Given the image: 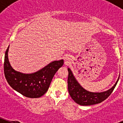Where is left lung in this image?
Masks as SVG:
<instances>
[{
    "label": "left lung",
    "mask_w": 123,
    "mask_h": 123,
    "mask_svg": "<svg viewBox=\"0 0 123 123\" xmlns=\"http://www.w3.org/2000/svg\"><path fill=\"white\" fill-rule=\"evenodd\" d=\"M68 89L69 95L77 104L85 106L99 104L106 99L112 93L119 80L118 78L114 86L107 91L101 93L90 92L86 90L79 85L70 69L68 68Z\"/></svg>",
    "instance_id": "1"
}]
</instances>
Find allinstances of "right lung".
Here are the masks:
<instances>
[{"instance_id":"add662e5","label":"right lung","mask_w":123,"mask_h":123,"mask_svg":"<svg viewBox=\"0 0 123 123\" xmlns=\"http://www.w3.org/2000/svg\"><path fill=\"white\" fill-rule=\"evenodd\" d=\"M6 49L4 59V74L8 84L25 97L37 98L43 96L47 91L55 74L64 64V60L54 61L36 73L23 74L11 67L8 61Z\"/></svg>"}]
</instances>
